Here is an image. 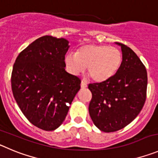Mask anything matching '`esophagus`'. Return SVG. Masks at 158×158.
<instances>
[{
	"label": "esophagus",
	"instance_id": "esophagus-1",
	"mask_svg": "<svg viewBox=\"0 0 158 158\" xmlns=\"http://www.w3.org/2000/svg\"><path fill=\"white\" fill-rule=\"evenodd\" d=\"M87 84L86 82H85L84 81H81V87L82 89H85V88H87Z\"/></svg>",
	"mask_w": 158,
	"mask_h": 158
}]
</instances>
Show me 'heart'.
Returning a JSON list of instances; mask_svg holds the SVG:
<instances>
[{"instance_id":"b5f03b06","label":"heart","mask_w":158,"mask_h":158,"mask_svg":"<svg viewBox=\"0 0 158 158\" xmlns=\"http://www.w3.org/2000/svg\"><path fill=\"white\" fill-rule=\"evenodd\" d=\"M122 53L115 47L105 44H88L65 56V63L72 74L79 75L85 71L92 80L102 82L118 73L122 64Z\"/></svg>"}]
</instances>
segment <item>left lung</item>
Instances as JSON below:
<instances>
[{
    "label": "left lung",
    "instance_id": "obj_1",
    "mask_svg": "<svg viewBox=\"0 0 158 158\" xmlns=\"http://www.w3.org/2000/svg\"><path fill=\"white\" fill-rule=\"evenodd\" d=\"M121 46L122 64L113 77L89 84L92 94L89 111L94 124L104 132L127 126L143 109L147 98V73L145 66L129 47Z\"/></svg>",
    "mask_w": 158,
    "mask_h": 158
}]
</instances>
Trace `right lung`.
Returning <instances> with one entry per match:
<instances>
[{
	"mask_svg": "<svg viewBox=\"0 0 158 158\" xmlns=\"http://www.w3.org/2000/svg\"><path fill=\"white\" fill-rule=\"evenodd\" d=\"M69 41L43 36L22 51L13 66L11 89L23 114L40 129L53 131L64 121L81 89V80L65 69Z\"/></svg>",
	"mask_w": 158,
	"mask_h": 158,
	"instance_id": "add662e5",
	"label": "right lung"
}]
</instances>
